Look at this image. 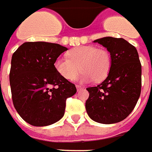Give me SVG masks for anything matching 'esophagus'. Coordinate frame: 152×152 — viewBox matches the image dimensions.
I'll return each mask as SVG.
<instances>
[{"instance_id": "34e87169", "label": "esophagus", "mask_w": 152, "mask_h": 152, "mask_svg": "<svg viewBox=\"0 0 152 152\" xmlns=\"http://www.w3.org/2000/svg\"><path fill=\"white\" fill-rule=\"evenodd\" d=\"M76 88H77V90L78 91H79V90H81V89H83V87H81V86H79V85H76Z\"/></svg>"}]
</instances>
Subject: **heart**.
Listing matches in <instances>:
<instances>
[{"label": "heart", "instance_id": "b5f03b06", "mask_svg": "<svg viewBox=\"0 0 152 152\" xmlns=\"http://www.w3.org/2000/svg\"><path fill=\"white\" fill-rule=\"evenodd\" d=\"M68 58H57L54 66L57 73L67 80H74L83 70L81 80L101 82L108 76L111 68V58L105 49L94 46H81L67 52Z\"/></svg>", "mask_w": 152, "mask_h": 152}]
</instances>
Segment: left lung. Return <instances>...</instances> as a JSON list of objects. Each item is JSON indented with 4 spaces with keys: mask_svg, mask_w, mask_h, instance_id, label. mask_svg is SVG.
Here are the masks:
<instances>
[{
    "mask_svg": "<svg viewBox=\"0 0 152 152\" xmlns=\"http://www.w3.org/2000/svg\"><path fill=\"white\" fill-rule=\"evenodd\" d=\"M94 42L110 53L111 68L101 84L87 88L88 116L96 122L110 124L129 115L138 101L142 88V65L136 47L124 38L111 37Z\"/></svg>",
    "mask_w": 152,
    "mask_h": 152,
    "instance_id": "1",
    "label": "left lung"
}]
</instances>
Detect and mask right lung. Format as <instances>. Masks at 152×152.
<instances>
[{
    "label": "right lung",
    "mask_w": 152,
    "mask_h": 152,
    "mask_svg": "<svg viewBox=\"0 0 152 152\" xmlns=\"http://www.w3.org/2000/svg\"><path fill=\"white\" fill-rule=\"evenodd\" d=\"M66 47L28 42L14 52L10 72L13 104L20 117L33 126H47L64 116L66 100L77 89L57 73L54 63Z\"/></svg>",
    "instance_id": "right-lung-1"
}]
</instances>
